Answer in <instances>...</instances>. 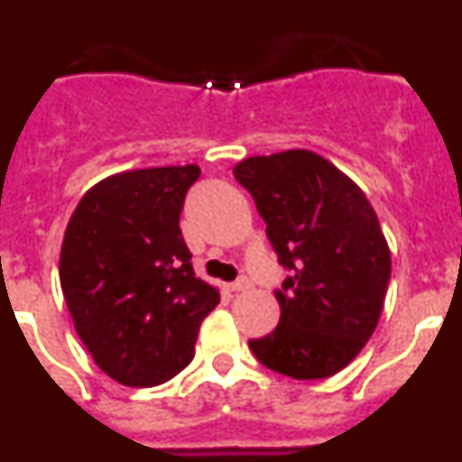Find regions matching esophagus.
<instances>
[{"label":"esophagus","instance_id":"1","mask_svg":"<svg viewBox=\"0 0 462 462\" xmlns=\"http://www.w3.org/2000/svg\"><path fill=\"white\" fill-rule=\"evenodd\" d=\"M250 287H252L250 280H247V277H240V280H236V282H231V284H228V291H234V293L247 291Z\"/></svg>","mask_w":462,"mask_h":462}]
</instances>
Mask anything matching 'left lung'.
I'll list each match as a JSON object with an SVG mask.
<instances>
[{
	"instance_id": "8db88e82",
	"label": "left lung",
	"mask_w": 462,
	"mask_h": 462,
	"mask_svg": "<svg viewBox=\"0 0 462 462\" xmlns=\"http://www.w3.org/2000/svg\"><path fill=\"white\" fill-rule=\"evenodd\" d=\"M236 180L266 222L287 268L275 298L280 324L250 340L266 368L324 379L358 356L377 328L391 277V252L361 187L310 150L243 159Z\"/></svg>"
}]
</instances>
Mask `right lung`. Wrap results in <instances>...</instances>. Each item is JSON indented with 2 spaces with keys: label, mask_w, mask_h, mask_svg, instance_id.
<instances>
[{
  "label": "right lung",
  "mask_w": 462,
  "mask_h": 462,
  "mask_svg": "<svg viewBox=\"0 0 462 462\" xmlns=\"http://www.w3.org/2000/svg\"><path fill=\"white\" fill-rule=\"evenodd\" d=\"M196 164L125 171L85 191L67 224L60 284L94 363L125 386H157L194 358L219 291L194 275L180 231Z\"/></svg>",
  "instance_id": "1"
}]
</instances>
